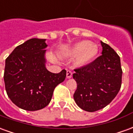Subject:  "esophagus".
Returning <instances> with one entry per match:
<instances>
[{
	"instance_id": "34e87169",
	"label": "esophagus",
	"mask_w": 133,
	"mask_h": 133,
	"mask_svg": "<svg viewBox=\"0 0 133 133\" xmlns=\"http://www.w3.org/2000/svg\"><path fill=\"white\" fill-rule=\"evenodd\" d=\"M72 73L70 70H67V72H66L67 78H70L71 77H72Z\"/></svg>"
}]
</instances>
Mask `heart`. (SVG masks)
<instances>
[{"label":"heart","instance_id":"1","mask_svg":"<svg viewBox=\"0 0 133 133\" xmlns=\"http://www.w3.org/2000/svg\"><path fill=\"white\" fill-rule=\"evenodd\" d=\"M98 51V47L95 44L90 41H84L75 44L68 51V54L71 56H78L76 60L77 63L83 65L95 58Z\"/></svg>","mask_w":133,"mask_h":133}]
</instances>
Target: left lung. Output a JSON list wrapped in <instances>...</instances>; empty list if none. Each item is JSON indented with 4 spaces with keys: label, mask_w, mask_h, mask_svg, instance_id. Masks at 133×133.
<instances>
[{
    "label": "left lung",
    "mask_w": 133,
    "mask_h": 133,
    "mask_svg": "<svg viewBox=\"0 0 133 133\" xmlns=\"http://www.w3.org/2000/svg\"><path fill=\"white\" fill-rule=\"evenodd\" d=\"M102 55L88 65L74 70L72 77L77 83L73 95L81 109L95 112L112 102L120 90L123 70L120 58L108 44L100 41Z\"/></svg>",
    "instance_id": "1"
}]
</instances>
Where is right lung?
<instances>
[{"instance_id": "1", "label": "right lung", "mask_w": 133, "mask_h": 133, "mask_svg": "<svg viewBox=\"0 0 133 133\" xmlns=\"http://www.w3.org/2000/svg\"><path fill=\"white\" fill-rule=\"evenodd\" d=\"M45 39L32 38L17 46L5 59L4 82L8 98L18 108L35 111L46 107L66 70L52 73L45 68Z\"/></svg>"}]
</instances>
